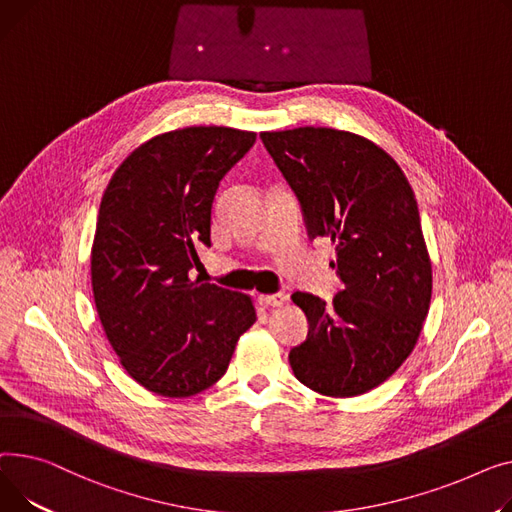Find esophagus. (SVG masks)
<instances>
[{
    "instance_id": "esophagus-1",
    "label": "esophagus",
    "mask_w": 512,
    "mask_h": 512,
    "mask_svg": "<svg viewBox=\"0 0 512 512\" xmlns=\"http://www.w3.org/2000/svg\"><path fill=\"white\" fill-rule=\"evenodd\" d=\"M258 302L266 308H279L287 302V295L285 293H270V295H258Z\"/></svg>"
}]
</instances>
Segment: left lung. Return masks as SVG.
Returning a JSON list of instances; mask_svg holds the SVG:
<instances>
[{"label": "left lung", "mask_w": 512, "mask_h": 512, "mask_svg": "<svg viewBox=\"0 0 512 512\" xmlns=\"http://www.w3.org/2000/svg\"><path fill=\"white\" fill-rule=\"evenodd\" d=\"M302 206L308 235L335 244L343 289L295 291L308 337L289 353L295 378L326 397H355L413 351L432 299V262L405 173L374 142L333 128L262 132Z\"/></svg>", "instance_id": "1"}]
</instances>
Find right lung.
I'll use <instances>...</instances> for the list:
<instances>
[{
  "instance_id": "1",
  "label": "right lung",
  "mask_w": 512,
  "mask_h": 512,
  "mask_svg": "<svg viewBox=\"0 0 512 512\" xmlns=\"http://www.w3.org/2000/svg\"><path fill=\"white\" fill-rule=\"evenodd\" d=\"M256 134L194 126L150 138L103 194L93 252L95 306L126 372L150 393L192 397L225 372L256 322L252 299L188 277L210 246L219 182Z\"/></svg>"
}]
</instances>
